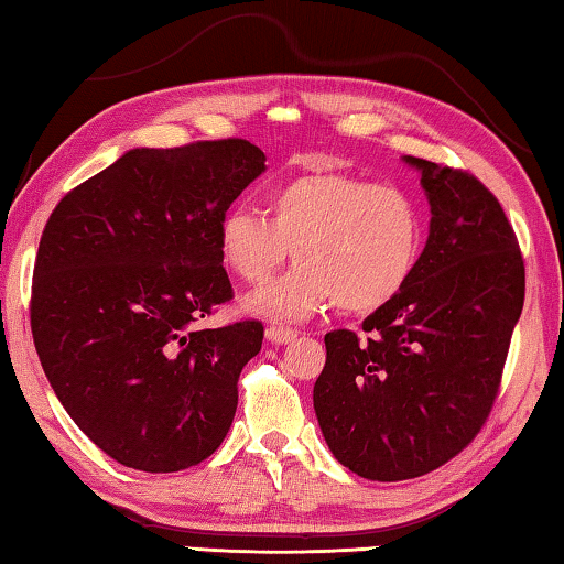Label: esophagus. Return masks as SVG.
Wrapping results in <instances>:
<instances>
[{
  "mask_svg": "<svg viewBox=\"0 0 564 564\" xmlns=\"http://www.w3.org/2000/svg\"><path fill=\"white\" fill-rule=\"evenodd\" d=\"M265 336H268V341H273V344H291L299 336V332L289 329V326H268Z\"/></svg>",
  "mask_w": 564,
  "mask_h": 564,
  "instance_id": "34e87169",
  "label": "esophagus"
}]
</instances>
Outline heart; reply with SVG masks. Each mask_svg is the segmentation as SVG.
Wrapping results in <instances>:
<instances>
[{
    "label": "heart",
    "mask_w": 564,
    "mask_h": 564,
    "mask_svg": "<svg viewBox=\"0 0 564 564\" xmlns=\"http://www.w3.org/2000/svg\"><path fill=\"white\" fill-rule=\"evenodd\" d=\"M423 246L417 202L392 182L349 172H308L268 192L265 215L235 205L217 228L223 263L242 283H265L293 250L283 279L246 301L273 322H301L336 301L367 314L398 296Z\"/></svg>",
    "instance_id": "1"
}]
</instances>
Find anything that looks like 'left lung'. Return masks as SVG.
Segmentation results:
<instances>
[{
    "label": "left lung",
    "instance_id": "1",
    "mask_svg": "<svg viewBox=\"0 0 564 564\" xmlns=\"http://www.w3.org/2000/svg\"><path fill=\"white\" fill-rule=\"evenodd\" d=\"M405 162L423 174L431 202L423 256L362 334L324 336L314 384L334 458L372 481L431 474L476 438L524 306V258L494 192L466 170Z\"/></svg>",
    "mask_w": 564,
    "mask_h": 564
}]
</instances>
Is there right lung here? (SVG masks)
<instances>
[{
  "mask_svg": "<svg viewBox=\"0 0 564 564\" xmlns=\"http://www.w3.org/2000/svg\"><path fill=\"white\" fill-rule=\"evenodd\" d=\"M265 170L246 139L131 149L57 202L30 326L50 384L106 456L172 474L220 448L263 324L199 322L232 299L223 215Z\"/></svg>",
  "mask_w": 564,
  "mask_h": 564,
  "instance_id": "right-lung-1",
  "label": "right lung"
}]
</instances>
